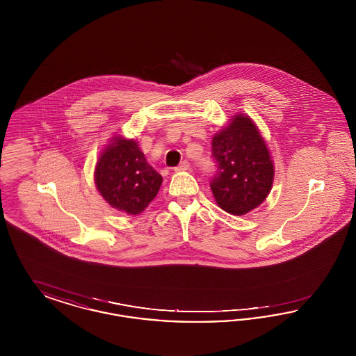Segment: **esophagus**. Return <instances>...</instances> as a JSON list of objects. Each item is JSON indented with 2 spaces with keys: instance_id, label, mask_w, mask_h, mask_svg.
Returning a JSON list of instances; mask_svg holds the SVG:
<instances>
[{
  "instance_id": "obj_1",
  "label": "esophagus",
  "mask_w": 356,
  "mask_h": 356,
  "mask_svg": "<svg viewBox=\"0 0 356 356\" xmlns=\"http://www.w3.org/2000/svg\"><path fill=\"white\" fill-rule=\"evenodd\" d=\"M189 170V163H188V161H183V163H181V164H180V165H179V167H176V168H175V170H176V172H183V170Z\"/></svg>"
}]
</instances>
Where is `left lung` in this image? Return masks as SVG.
Here are the masks:
<instances>
[{
    "label": "left lung",
    "instance_id": "1",
    "mask_svg": "<svg viewBox=\"0 0 356 356\" xmlns=\"http://www.w3.org/2000/svg\"><path fill=\"white\" fill-rule=\"evenodd\" d=\"M218 175L211 183L222 211L243 216L263 203L271 192L275 167L271 152L254 120L238 113L212 138Z\"/></svg>",
    "mask_w": 356,
    "mask_h": 356
}]
</instances>
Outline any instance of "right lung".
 Wrapping results in <instances>:
<instances>
[{"label": "right lung", "instance_id": "right-lung-1", "mask_svg": "<svg viewBox=\"0 0 356 356\" xmlns=\"http://www.w3.org/2000/svg\"><path fill=\"white\" fill-rule=\"evenodd\" d=\"M163 177L148 164L134 138L115 136L95 167V184L113 209L140 215L156 197Z\"/></svg>", "mask_w": 356, "mask_h": 356}]
</instances>
